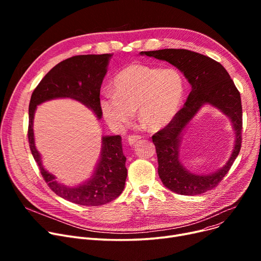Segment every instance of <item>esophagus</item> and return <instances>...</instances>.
<instances>
[{"label":"esophagus","instance_id":"obj_1","mask_svg":"<svg viewBox=\"0 0 261 261\" xmlns=\"http://www.w3.org/2000/svg\"><path fill=\"white\" fill-rule=\"evenodd\" d=\"M142 138L140 135H130V136H128V143L130 146H134Z\"/></svg>","mask_w":261,"mask_h":261}]
</instances>
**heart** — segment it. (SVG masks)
<instances>
[{"mask_svg":"<svg viewBox=\"0 0 261 261\" xmlns=\"http://www.w3.org/2000/svg\"><path fill=\"white\" fill-rule=\"evenodd\" d=\"M184 93V79L175 68L161 70L144 64H131L114 78L113 92L108 91L102 95L100 111L113 129L127 126L136 110L143 125L159 130L174 119Z\"/></svg>","mask_w":261,"mask_h":261,"instance_id":"obj_1","label":"heart"}]
</instances>
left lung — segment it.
<instances>
[{
  "label": "left lung",
  "mask_w": 261,
  "mask_h": 261,
  "mask_svg": "<svg viewBox=\"0 0 261 261\" xmlns=\"http://www.w3.org/2000/svg\"><path fill=\"white\" fill-rule=\"evenodd\" d=\"M142 56L167 61L189 82L191 91L185 106L169 125L152 136L156 149L158 172L164 186L175 194L195 196L216 187L228 172L241 148L242 108L240 93L225 68L214 59L188 49L165 48L141 51ZM205 105L224 114L232 123L236 142L230 159L223 168L207 175L189 172L179 160L182 136L191 120Z\"/></svg>",
  "instance_id": "obj_1"
}]
</instances>
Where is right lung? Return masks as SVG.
Here are the masks:
<instances>
[{"instance_id": "right-lung-1", "label": "right lung", "mask_w": 261, "mask_h": 261, "mask_svg": "<svg viewBox=\"0 0 261 261\" xmlns=\"http://www.w3.org/2000/svg\"><path fill=\"white\" fill-rule=\"evenodd\" d=\"M111 58L112 54L80 55L61 61L40 81L30 102L29 142L41 174L57 196L86 206L111 202L125 188L127 159L122 152L120 135L102 136L100 155L91 176L78 185L67 186L58 182L43 166L42 156L35 144L34 118L39 105L53 99L71 98L86 106L100 119V88Z\"/></svg>"}]
</instances>
